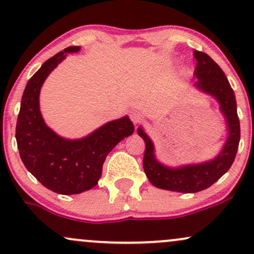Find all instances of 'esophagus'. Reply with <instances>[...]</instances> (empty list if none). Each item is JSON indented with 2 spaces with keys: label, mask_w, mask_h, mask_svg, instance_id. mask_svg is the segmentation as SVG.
<instances>
[{
  "label": "esophagus",
  "mask_w": 254,
  "mask_h": 254,
  "mask_svg": "<svg viewBox=\"0 0 254 254\" xmlns=\"http://www.w3.org/2000/svg\"><path fill=\"white\" fill-rule=\"evenodd\" d=\"M130 119L132 121L133 124H138L139 122L142 121V115L138 112V111H131L130 113Z\"/></svg>",
  "instance_id": "1"
}]
</instances>
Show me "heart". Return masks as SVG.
Listing matches in <instances>:
<instances>
[{"instance_id": "heart-1", "label": "heart", "mask_w": 254, "mask_h": 254, "mask_svg": "<svg viewBox=\"0 0 254 254\" xmlns=\"http://www.w3.org/2000/svg\"><path fill=\"white\" fill-rule=\"evenodd\" d=\"M184 74L189 75V74H190V70H189V69H184Z\"/></svg>"}]
</instances>
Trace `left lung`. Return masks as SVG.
Wrapping results in <instances>:
<instances>
[{
	"label": "left lung",
	"instance_id": "8db88e82",
	"mask_svg": "<svg viewBox=\"0 0 254 254\" xmlns=\"http://www.w3.org/2000/svg\"><path fill=\"white\" fill-rule=\"evenodd\" d=\"M197 61L194 69V88L211 95L220 105L227 124V136L222 149L214 159L200 164H190L170 167L156 159L155 147L153 141L143 127H139L137 133L143 138L145 150L143 156V168L149 182L162 190L194 193L210 188L216 183L234 162L237 155L239 142H240V122L237 112V100L234 90L232 89L222 69L216 62L204 52L193 51Z\"/></svg>",
	"mask_w": 254,
	"mask_h": 254
}]
</instances>
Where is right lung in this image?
Here are the masks:
<instances>
[{"label":"right lung","instance_id":"obj_1","mask_svg":"<svg viewBox=\"0 0 254 254\" xmlns=\"http://www.w3.org/2000/svg\"><path fill=\"white\" fill-rule=\"evenodd\" d=\"M80 49L69 46L58 52L28 80L16 122V143L25 167L46 189L61 194H77L94 188L110 151L135 130L130 118L124 116L82 138L69 139L57 135L44 122L39 109L44 81L65 60L66 54Z\"/></svg>","mask_w":254,"mask_h":254}]
</instances>
